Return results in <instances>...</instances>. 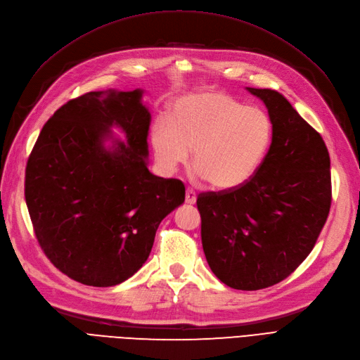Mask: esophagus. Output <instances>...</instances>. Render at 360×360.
I'll list each match as a JSON object with an SVG mask.
<instances>
[{
	"mask_svg": "<svg viewBox=\"0 0 360 360\" xmlns=\"http://www.w3.org/2000/svg\"><path fill=\"white\" fill-rule=\"evenodd\" d=\"M195 201H197V193H195L193 189L188 188L186 189V202L188 204H195Z\"/></svg>",
	"mask_w": 360,
	"mask_h": 360,
	"instance_id": "obj_1",
	"label": "esophagus"
}]
</instances>
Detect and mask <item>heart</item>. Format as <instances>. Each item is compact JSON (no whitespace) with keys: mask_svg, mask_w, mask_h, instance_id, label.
<instances>
[{"mask_svg":"<svg viewBox=\"0 0 360 360\" xmlns=\"http://www.w3.org/2000/svg\"><path fill=\"white\" fill-rule=\"evenodd\" d=\"M274 136L269 114L224 91L180 97L169 120L151 127V146L165 169L189 160L216 189L242 186L263 162Z\"/></svg>","mask_w":360,"mask_h":360,"instance_id":"1","label":"heart"}]
</instances>
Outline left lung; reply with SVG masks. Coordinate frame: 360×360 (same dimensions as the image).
Here are the masks:
<instances>
[{"label": "left lung", "mask_w": 360, "mask_h": 360, "mask_svg": "<svg viewBox=\"0 0 360 360\" xmlns=\"http://www.w3.org/2000/svg\"><path fill=\"white\" fill-rule=\"evenodd\" d=\"M248 91L264 102L274 136L245 184L197 198L202 249L213 274L236 290H261L290 276L307 258L332 204L330 158L321 135L284 96Z\"/></svg>", "instance_id": "obj_1"}]
</instances>
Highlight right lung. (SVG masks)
I'll list each match as a JSON object with an SVG mask.
<instances>
[{
	"label": "right lung",
	"instance_id": "obj_1",
	"mask_svg": "<svg viewBox=\"0 0 360 360\" xmlns=\"http://www.w3.org/2000/svg\"><path fill=\"white\" fill-rule=\"evenodd\" d=\"M143 91H90L43 126L25 168V201L37 242L64 275L112 287L143 267L184 184L147 168L150 112ZM118 125L128 144L105 149Z\"/></svg>",
	"mask_w": 360,
	"mask_h": 360
}]
</instances>
